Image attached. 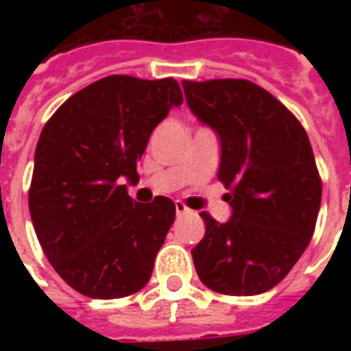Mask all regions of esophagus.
<instances>
[{"mask_svg":"<svg viewBox=\"0 0 351 351\" xmlns=\"http://www.w3.org/2000/svg\"><path fill=\"white\" fill-rule=\"evenodd\" d=\"M175 208H176V214H178V216H182V214L190 213V208H188V206L184 205L182 201H176V203H175Z\"/></svg>","mask_w":351,"mask_h":351,"instance_id":"obj_1","label":"esophagus"}]
</instances>
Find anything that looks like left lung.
I'll return each instance as SVG.
<instances>
[{
  "label": "left lung",
  "instance_id": "8db88e82",
  "mask_svg": "<svg viewBox=\"0 0 351 351\" xmlns=\"http://www.w3.org/2000/svg\"><path fill=\"white\" fill-rule=\"evenodd\" d=\"M190 108L218 131V180L233 214L218 223L201 213L206 231L191 250L199 278L223 295L269 291L306 250L322 203L308 135L293 112L244 79L182 80Z\"/></svg>",
  "mask_w": 351,
  "mask_h": 351
}]
</instances>
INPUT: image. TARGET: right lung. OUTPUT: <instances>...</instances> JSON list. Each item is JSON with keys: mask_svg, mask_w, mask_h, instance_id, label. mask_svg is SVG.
Instances as JSON below:
<instances>
[{"mask_svg": "<svg viewBox=\"0 0 351 351\" xmlns=\"http://www.w3.org/2000/svg\"><path fill=\"white\" fill-rule=\"evenodd\" d=\"M175 79L110 75L71 95L35 148L29 214L54 271L79 293L120 299L143 289L175 221V203H137V161L154 128L182 105Z\"/></svg>", "mask_w": 351, "mask_h": 351, "instance_id": "add662e5", "label": "right lung"}]
</instances>
